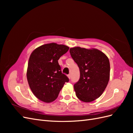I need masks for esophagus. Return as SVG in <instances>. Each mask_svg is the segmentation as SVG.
I'll return each mask as SVG.
<instances>
[{
    "label": "esophagus",
    "instance_id": "esophagus-1",
    "mask_svg": "<svg viewBox=\"0 0 133 133\" xmlns=\"http://www.w3.org/2000/svg\"><path fill=\"white\" fill-rule=\"evenodd\" d=\"M68 77L69 78V79H70V78H71V75H70V74L68 75Z\"/></svg>",
    "mask_w": 133,
    "mask_h": 133
}]
</instances>
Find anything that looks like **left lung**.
<instances>
[{"label":"left lung","mask_w":133,"mask_h":133,"mask_svg":"<svg viewBox=\"0 0 133 133\" xmlns=\"http://www.w3.org/2000/svg\"><path fill=\"white\" fill-rule=\"evenodd\" d=\"M70 53L80 70V79L74 85L76 95L84 102L94 101L103 94L109 80V60L96 49L74 47Z\"/></svg>","instance_id":"obj_1"}]
</instances>
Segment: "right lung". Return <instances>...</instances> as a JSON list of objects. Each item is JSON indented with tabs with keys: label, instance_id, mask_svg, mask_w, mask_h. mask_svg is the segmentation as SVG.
I'll use <instances>...</instances> for the list:
<instances>
[{
	"label": "right lung",
	"instance_id": "right-lung-1",
	"mask_svg": "<svg viewBox=\"0 0 133 133\" xmlns=\"http://www.w3.org/2000/svg\"><path fill=\"white\" fill-rule=\"evenodd\" d=\"M69 49L62 44L49 43L37 48L30 56L26 72L28 84L34 95L44 102L54 101L64 84L69 81L58 63L60 57Z\"/></svg>",
	"mask_w": 133,
	"mask_h": 133
}]
</instances>
